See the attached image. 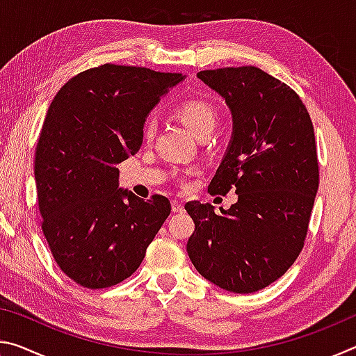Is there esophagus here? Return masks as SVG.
Instances as JSON below:
<instances>
[{
  "mask_svg": "<svg viewBox=\"0 0 356 356\" xmlns=\"http://www.w3.org/2000/svg\"><path fill=\"white\" fill-rule=\"evenodd\" d=\"M171 206H172V212H174V213L184 212V201H180V200H172Z\"/></svg>",
  "mask_w": 356,
  "mask_h": 356,
  "instance_id": "esophagus-1",
  "label": "esophagus"
}]
</instances>
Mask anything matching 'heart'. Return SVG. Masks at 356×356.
Returning <instances> with one entry per match:
<instances>
[{"label": "heart", "instance_id": "obj_1", "mask_svg": "<svg viewBox=\"0 0 356 356\" xmlns=\"http://www.w3.org/2000/svg\"><path fill=\"white\" fill-rule=\"evenodd\" d=\"M177 118L197 138L202 135H210L216 124V110L212 104L202 99H191L180 104L176 110ZM155 134V120L147 118L144 122L143 136L144 140H150Z\"/></svg>", "mask_w": 356, "mask_h": 356}]
</instances>
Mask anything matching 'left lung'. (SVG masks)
Segmentation results:
<instances>
[{"instance_id": "1", "label": "left lung", "mask_w": 356, "mask_h": 356, "mask_svg": "<svg viewBox=\"0 0 356 356\" xmlns=\"http://www.w3.org/2000/svg\"><path fill=\"white\" fill-rule=\"evenodd\" d=\"M232 114V138L209 191L236 188L227 210L191 201L186 252L204 278L251 293L284 275L305 245L318 188L314 127L297 92L267 72L243 65L202 70Z\"/></svg>"}]
</instances>
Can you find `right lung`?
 <instances>
[{
  "label": "right lung",
  "mask_w": 356,
  "mask_h": 356,
  "mask_svg": "<svg viewBox=\"0 0 356 356\" xmlns=\"http://www.w3.org/2000/svg\"><path fill=\"white\" fill-rule=\"evenodd\" d=\"M182 80L104 64L70 78L48 108L34 160L42 231L76 284L105 289L127 280L170 216L168 197L144 201L119 188L116 165L140 150L147 114Z\"/></svg>",
  "instance_id": "add662e5"
}]
</instances>
